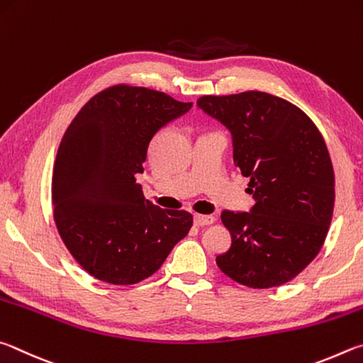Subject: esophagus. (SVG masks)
Listing matches in <instances>:
<instances>
[{
  "instance_id": "34e87169",
  "label": "esophagus",
  "mask_w": 363,
  "mask_h": 363,
  "mask_svg": "<svg viewBox=\"0 0 363 363\" xmlns=\"http://www.w3.org/2000/svg\"><path fill=\"white\" fill-rule=\"evenodd\" d=\"M213 217L212 215H201V213H194V225L196 226H207L213 223Z\"/></svg>"
}]
</instances>
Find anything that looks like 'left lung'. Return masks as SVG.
Masks as SVG:
<instances>
[{
  "instance_id": "1",
  "label": "left lung",
  "mask_w": 363,
  "mask_h": 363,
  "mask_svg": "<svg viewBox=\"0 0 363 363\" xmlns=\"http://www.w3.org/2000/svg\"><path fill=\"white\" fill-rule=\"evenodd\" d=\"M198 106L231 132L234 164L255 199L250 212H221L231 247L218 268L252 289L291 281L322 249L333 215L335 174L319 129L266 92L204 95Z\"/></svg>"
}]
</instances>
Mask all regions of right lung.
Segmentation results:
<instances>
[{
	"label": "right lung",
	"mask_w": 363,
	"mask_h": 363,
	"mask_svg": "<svg viewBox=\"0 0 363 363\" xmlns=\"http://www.w3.org/2000/svg\"><path fill=\"white\" fill-rule=\"evenodd\" d=\"M191 106L119 84L94 95L68 125L54 162V218L73 258L99 281L132 285L155 274L191 228V213L159 208L135 182L152 137Z\"/></svg>",
	"instance_id": "obj_1"
}]
</instances>
